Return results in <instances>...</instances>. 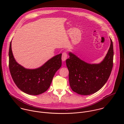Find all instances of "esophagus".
Returning a JSON list of instances; mask_svg holds the SVG:
<instances>
[{"label":"esophagus","instance_id":"esophagus-1","mask_svg":"<svg viewBox=\"0 0 124 124\" xmlns=\"http://www.w3.org/2000/svg\"><path fill=\"white\" fill-rule=\"evenodd\" d=\"M67 54L66 52H64L62 54V60L64 62L67 58Z\"/></svg>","mask_w":124,"mask_h":124}]
</instances>
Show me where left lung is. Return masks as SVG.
<instances>
[{"label": "left lung", "mask_w": 124, "mask_h": 124, "mask_svg": "<svg viewBox=\"0 0 124 124\" xmlns=\"http://www.w3.org/2000/svg\"><path fill=\"white\" fill-rule=\"evenodd\" d=\"M110 45L107 55L98 64L85 62L72 52L66 61L68 69L70 85L72 90L79 95L94 94L107 82L113 67V46L110 38Z\"/></svg>", "instance_id": "1"}]
</instances>
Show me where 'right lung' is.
<instances>
[{
	"mask_svg": "<svg viewBox=\"0 0 124 124\" xmlns=\"http://www.w3.org/2000/svg\"><path fill=\"white\" fill-rule=\"evenodd\" d=\"M12 41L9 50V66L12 78L19 89L30 95L46 92L50 86L55 73L62 65V54L56 55L36 69H26L17 63L12 50Z\"/></svg>",
	"mask_w": 124,
	"mask_h": 124,
	"instance_id": "right-lung-1",
	"label": "right lung"
}]
</instances>
